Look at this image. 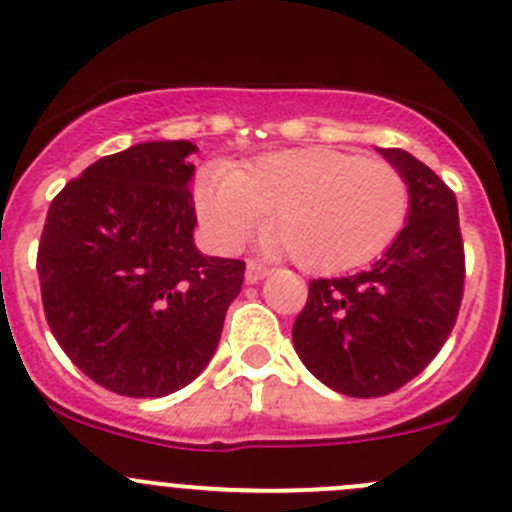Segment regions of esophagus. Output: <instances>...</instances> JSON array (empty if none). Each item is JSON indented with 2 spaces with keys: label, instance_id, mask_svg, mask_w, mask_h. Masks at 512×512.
Instances as JSON below:
<instances>
[{
  "label": "esophagus",
  "instance_id": "1",
  "mask_svg": "<svg viewBox=\"0 0 512 512\" xmlns=\"http://www.w3.org/2000/svg\"><path fill=\"white\" fill-rule=\"evenodd\" d=\"M270 272H272V267L262 265V262H257V260H250V262H247L245 277H247V282H260V280H265Z\"/></svg>",
  "mask_w": 512,
  "mask_h": 512
}]
</instances>
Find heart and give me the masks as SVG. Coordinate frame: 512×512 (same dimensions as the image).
<instances>
[{"mask_svg":"<svg viewBox=\"0 0 512 512\" xmlns=\"http://www.w3.org/2000/svg\"><path fill=\"white\" fill-rule=\"evenodd\" d=\"M411 190L396 165L334 148L270 153L200 185L198 213L223 247H235L272 213L270 250L302 270L342 272L391 247L409 220Z\"/></svg>","mask_w":512,"mask_h":512,"instance_id":"1","label":"heart"}]
</instances>
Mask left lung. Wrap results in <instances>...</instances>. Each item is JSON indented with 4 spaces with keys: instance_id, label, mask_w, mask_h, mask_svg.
<instances>
[{
    "instance_id": "left-lung-1",
    "label": "left lung",
    "mask_w": 512,
    "mask_h": 512,
    "mask_svg": "<svg viewBox=\"0 0 512 512\" xmlns=\"http://www.w3.org/2000/svg\"><path fill=\"white\" fill-rule=\"evenodd\" d=\"M379 153L409 183V223L369 270L309 282L292 327L302 364L356 399L391 394L431 364L456 324L466 282L453 190L411 153Z\"/></svg>"
}]
</instances>
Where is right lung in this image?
<instances>
[{"instance_id": "right-lung-1", "label": "right lung", "mask_w": 512, "mask_h": 512, "mask_svg": "<svg viewBox=\"0 0 512 512\" xmlns=\"http://www.w3.org/2000/svg\"><path fill=\"white\" fill-rule=\"evenodd\" d=\"M190 141L96 160L51 200L36 252L41 304L66 356L98 386L158 399L213 359L245 262L195 250Z\"/></svg>"}]
</instances>
